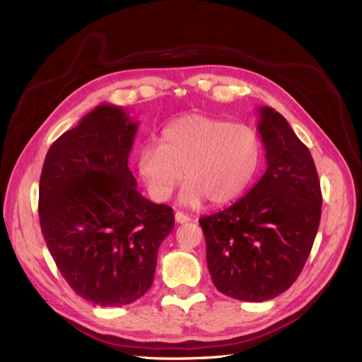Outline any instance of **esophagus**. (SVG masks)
Listing matches in <instances>:
<instances>
[{
  "mask_svg": "<svg viewBox=\"0 0 362 362\" xmlns=\"http://www.w3.org/2000/svg\"><path fill=\"white\" fill-rule=\"evenodd\" d=\"M189 221H191V218L188 216V214L182 213V211H177L175 213V222H177V224H187V222H189Z\"/></svg>",
  "mask_w": 362,
  "mask_h": 362,
  "instance_id": "esophagus-1",
  "label": "esophagus"
}]
</instances>
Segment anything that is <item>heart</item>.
Returning <instances> with one entry per match:
<instances>
[{"instance_id":"b5f03b06","label":"heart","mask_w":362,"mask_h":362,"mask_svg":"<svg viewBox=\"0 0 362 362\" xmlns=\"http://www.w3.org/2000/svg\"><path fill=\"white\" fill-rule=\"evenodd\" d=\"M263 141L244 122L187 115L161 130L158 144L138 153L136 168L151 197L165 202L185 177V205H224L240 197L255 179ZM184 174H181V171Z\"/></svg>"}]
</instances>
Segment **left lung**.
<instances>
[{
  "mask_svg": "<svg viewBox=\"0 0 362 362\" xmlns=\"http://www.w3.org/2000/svg\"><path fill=\"white\" fill-rule=\"evenodd\" d=\"M263 177L224 211L199 219L206 264L222 294L264 302L291 288L316 238L322 193L310 149L272 107H259Z\"/></svg>",
  "mask_w": 362,
  "mask_h": 362,
  "instance_id": "1",
  "label": "left lung"
}]
</instances>
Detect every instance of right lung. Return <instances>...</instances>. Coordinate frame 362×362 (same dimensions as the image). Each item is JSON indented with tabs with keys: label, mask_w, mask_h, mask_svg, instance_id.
<instances>
[{
	"label": "right lung",
	"mask_w": 362,
	"mask_h": 362,
	"mask_svg": "<svg viewBox=\"0 0 362 362\" xmlns=\"http://www.w3.org/2000/svg\"><path fill=\"white\" fill-rule=\"evenodd\" d=\"M138 122L101 104L46 153L38 216L51 257L71 289L99 306L135 302L151 288L173 209L136 189L129 169Z\"/></svg>",
	"instance_id": "1"
}]
</instances>
